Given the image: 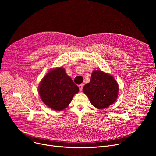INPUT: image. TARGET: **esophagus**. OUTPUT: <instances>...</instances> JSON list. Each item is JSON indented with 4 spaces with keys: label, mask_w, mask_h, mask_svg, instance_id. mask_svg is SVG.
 Wrapping results in <instances>:
<instances>
[{
    "label": "esophagus",
    "mask_w": 156,
    "mask_h": 156,
    "mask_svg": "<svg viewBox=\"0 0 156 156\" xmlns=\"http://www.w3.org/2000/svg\"><path fill=\"white\" fill-rule=\"evenodd\" d=\"M83 85L82 84L78 85V87H79V89H80V91H81L82 90H83Z\"/></svg>",
    "instance_id": "esophagus-1"
}]
</instances>
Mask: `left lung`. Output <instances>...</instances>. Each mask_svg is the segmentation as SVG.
<instances>
[{"label":"left lung","instance_id":"obj_1","mask_svg":"<svg viewBox=\"0 0 156 156\" xmlns=\"http://www.w3.org/2000/svg\"><path fill=\"white\" fill-rule=\"evenodd\" d=\"M119 89L118 83L112 75L101 70H94L90 82L85 84L83 90L93 105L102 109L115 102Z\"/></svg>","mask_w":156,"mask_h":156}]
</instances>
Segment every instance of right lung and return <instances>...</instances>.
Instances as JSON below:
<instances>
[{"label":"right lung","instance_id":"obj_1","mask_svg":"<svg viewBox=\"0 0 156 156\" xmlns=\"http://www.w3.org/2000/svg\"><path fill=\"white\" fill-rule=\"evenodd\" d=\"M38 91L48 107L54 110H62L71 102L79 87L65 73L63 68L51 70L41 80Z\"/></svg>","mask_w":156,"mask_h":156}]
</instances>
